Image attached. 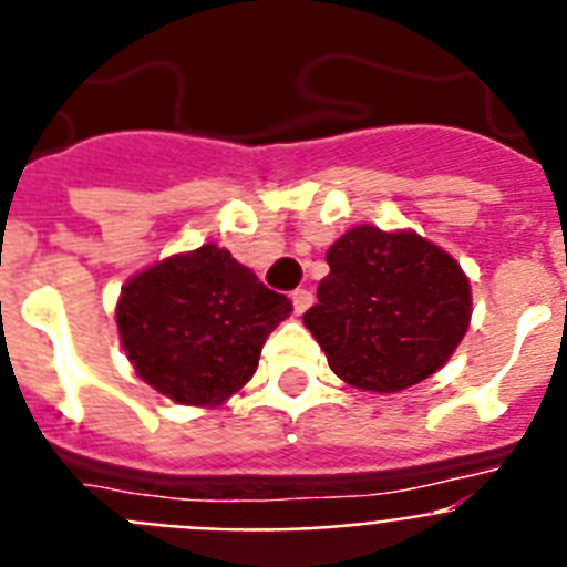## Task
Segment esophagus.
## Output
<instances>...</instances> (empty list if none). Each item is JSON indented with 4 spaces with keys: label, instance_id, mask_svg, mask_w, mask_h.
I'll return each instance as SVG.
<instances>
[{
    "label": "esophagus",
    "instance_id": "1",
    "mask_svg": "<svg viewBox=\"0 0 567 567\" xmlns=\"http://www.w3.org/2000/svg\"><path fill=\"white\" fill-rule=\"evenodd\" d=\"M293 311L297 313H306L308 308H311V302H313V297H311V291H306V288H299V291H293Z\"/></svg>",
    "mask_w": 567,
    "mask_h": 567
}]
</instances>
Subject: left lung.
<instances>
[{
	"label": "left lung",
	"mask_w": 567,
	"mask_h": 567,
	"mask_svg": "<svg viewBox=\"0 0 567 567\" xmlns=\"http://www.w3.org/2000/svg\"><path fill=\"white\" fill-rule=\"evenodd\" d=\"M326 259L331 274L302 322L349 386L380 394L415 386L467 334V274L417 233L357 225Z\"/></svg>",
	"instance_id": "left-lung-1"
}]
</instances>
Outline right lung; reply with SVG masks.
<instances>
[{
	"mask_svg": "<svg viewBox=\"0 0 567 567\" xmlns=\"http://www.w3.org/2000/svg\"><path fill=\"white\" fill-rule=\"evenodd\" d=\"M291 311L230 250L202 245L132 276L114 317L137 378L184 406H218L254 378L261 346Z\"/></svg>",
	"mask_w": 567,
	"mask_h": 567,
	"instance_id": "obj_1",
	"label": "right lung"
}]
</instances>
